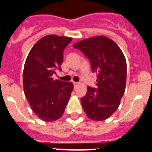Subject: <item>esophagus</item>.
I'll list each match as a JSON object with an SVG mask.
<instances>
[{
	"label": "esophagus",
	"mask_w": 152,
	"mask_h": 152,
	"mask_svg": "<svg viewBox=\"0 0 152 152\" xmlns=\"http://www.w3.org/2000/svg\"><path fill=\"white\" fill-rule=\"evenodd\" d=\"M73 84H74V87H75V88H76V87H77V86H78L79 83L78 82H73Z\"/></svg>",
	"instance_id": "esophagus-1"
}]
</instances>
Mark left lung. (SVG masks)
<instances>
[{
    "mask_svg": "<svg viewBox=\"0 0 152 152\" xmlns=\"http://www.w3.org/2000/svg\"><path fill=\"white\" fill-rule=\"evenodd\" d=\"M91 61L96 73V89L88 87L81 104L89 119L103 121L113 114L124 94L126 83V61L117 44L107 36H99L75 43Z\"/></svg>",
    "mask_w": 152,
    "mask_h": 152,
    "instance_id": "1",
    "label": "left lung"
}]
</instances>
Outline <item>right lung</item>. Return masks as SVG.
<instances>
[{
	"mask_svg": "<svg viewBox=\"0 0 152 152\" xmlns=\"http://www.w3.org/2000/svg\"><path fill=\"white\" fill-rule=\"evenodd\" d=\"M72 40L67 36H44L31 49L24 64V94L34 113L45 122L61 117L73 91L72 82L52 78L56 69L61 70L63 51Z\"/></svg>",
	"mask_w": 152,
	"mask_h": 152,
	"instance_id": "right-lung-1",
	"label": "right lung"
}]
</instances>
